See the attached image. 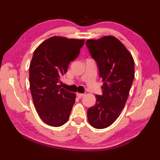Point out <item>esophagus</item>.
<instances>
[{"instance_id": "obj_1", "label": "esophagus", "mask_w": 160, "mask_h": 160, "mask_svg": "<svg viewBox=\"0 0 160 160\" xmlns=\"http://www.w3.org/2000/svg\"><path fill=\"white\" fill-rule=\"evenodd\" d=\"M76 95H77V97H78L79 98H82V97L84 96V94H83V93H76Z\"/></svg>"}]
</instances>
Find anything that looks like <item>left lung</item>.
<instances>
[{"label": "left lung", "instance_id": "obj_1", "mask_svg": "<svg viewBox=\"0 0 160 160\" xmlns=\"http://www.w3.org/2000/svg\"><path fill=\"white\" fill-rule=\"evenodd\" d=\"M86 45L103 82L102 95H96V104L87 110L88 121L94 128H105L117 120L125 106L135 76L134 60L113 36L89 39Z\"/></svg>", "mask_w": 160, "mask_h": 160}]
</instances>
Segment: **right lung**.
Masks as SVG:
<instances>
[{
	"mask_svg": "<svg viewBox=\"0 0 160 160\" xmlns=\"http://www.w3.org/2000/svg\"><path fill=\"white\" fill-rule=\"evenodd\" d=\"M84 43V39L53 36L33 52L29 65L30 91L39 117L52 127H60L69 120L76 96L58 83Z\"/></svg>",
	"mask_w": 160,
	"mask_h": 160,
	"instance_id": "obj_1",
	"label": "right lung"
}]
</instances>
